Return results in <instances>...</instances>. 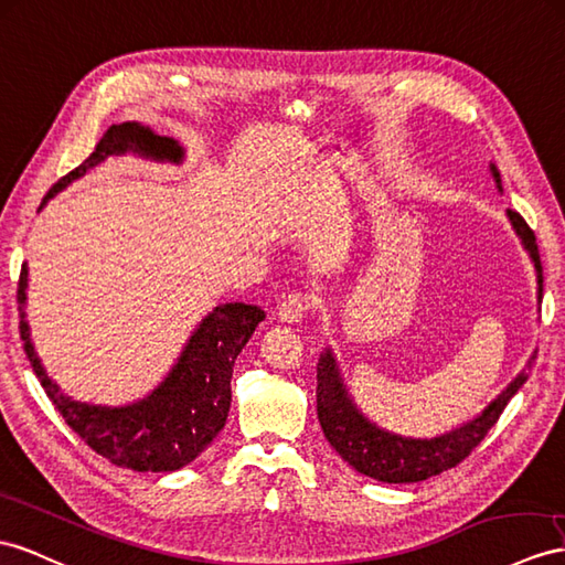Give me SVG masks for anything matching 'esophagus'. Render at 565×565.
<instances>
[{"label":"esophagus","instance_id":"obj_1","mask_svg":"<svg viewBox=\"0 0 565 565\" xmlns=\"http://www.w3.org/2000/svg\"><path fill=\"white\" fill-rule=\"evenodd\" d=\"M310 308H312V300H310V296H306V294H288L284 300H281V306H279V320L281 322H300L302 317H306L308 312H310Z\"/></svg>","mask_w":565,"mask_h":565}]
</instances>
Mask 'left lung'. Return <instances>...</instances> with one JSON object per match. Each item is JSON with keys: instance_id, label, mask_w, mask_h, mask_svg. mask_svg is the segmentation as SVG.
Instances as JSON below:
<instances>
[{"instance_id": "8db88e82", "label": "left lung", "mask_w": 565, "mask_h": 565, "mask_svg": "<svg viewBox=\"0 0 565 565\" xmlns=\"http://www.w3.org/2000/svg\"><path fill=\"white\" fill-rule=\"evenodd\" d=\"M491 171H494V179L501 188L497 167H491ZM509 216L515 234L523 238V245L534 259L537 281L542 286V265L534 231L515 210H509ZM525 380L527 372L518 374L509 388L480 417H475L472 423L462 425L460 429L448 431L437 439H403L396 434L377 429L360 415L339 380L334 358L327 351L320 360V367H317V417H320L322 431L331 448H337V454L358 472L394 484L423 482L427 477L451 470L466 460L472 454V448L480 446V441L487 437V431L499 423L503 408L509 406V401L518 394Z\"/></svg>"}]
</instances>
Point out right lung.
Returning <instances> with one entry per match:
<instances>
[{"label": "right lung", "mask_w": 565, "mask_h": 565, "mask_svg": "<svg viewBox=\"0 0 565 565\" xmlns=\"http://www.w3.org/2000/svg\"><path fill=\"white\" fill-rule=\"evenodd\" d=\"M126 150L154 159H171V162H179L183 157L177 140L154 136L150 128L138 124H114L99 138L90 157L56 181L42 202L60 193L71 181L81 179L105 157ZM25 286L28 269L23 265L17 288L19 306L25 302ZM263 320L265 312L257 306H245V302L220 306L195 329L177 367L169 372L162 386H157L148 398L124 408L88 406V403L64 396L40 365L23 310L19 331L23 351L54 408L95 454L114 466L136 472H171L195 460L202 448L222 431L231 408L234 363Z\"/></svg>", "instance_id": "right-lung-1"}]
</instances>
